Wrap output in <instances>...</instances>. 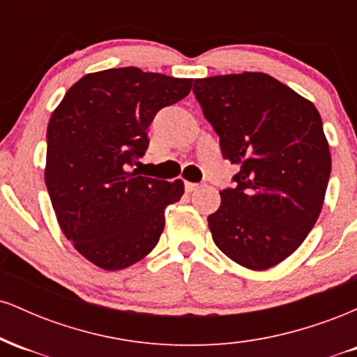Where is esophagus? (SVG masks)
<instances>
[{
    "label": "esophagus",
    "mask_w": 357,
    "mask_h": 357,
    "mask_svg": "<svg viewBox=\"0 0 357 357\" xmlns=\"http://www.w3.org/2000/svg\"><path fill=\"white\" fill-rule=\"evenodd\" d=\"M184 188H186V191H196V190H199V184H196V183H190V181H186L184 183Z\"/></svg>",
    "instance_id": "esophagus-1"
}]
</instances>
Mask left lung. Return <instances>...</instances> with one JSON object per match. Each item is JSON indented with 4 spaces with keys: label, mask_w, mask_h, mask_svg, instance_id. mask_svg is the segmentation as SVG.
Wrapping results in <instances>:
<instances>
[{
    "label": "left lung",
    "mask_w": 357,
    "mask_h": 357,
    "mask_svg": "<svg viewBox=\"0 0 357 357\" xmlns=\"http://www.w3.org/2000/svg\"><path fill=\"white\" fill-rule=\"evenodd\" d=\"M196 99L240 171L208 216L213 241L241 267L267 270L304 243L321 215L329 142L310 100L273 77L243 72L196 79Z\"/></svg>",
    "instance_id": "left-lung-1"
}]
</instances>
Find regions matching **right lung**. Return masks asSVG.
<instances>
[{"instance_id":"right-lung-1","label":"right lung","mask_w":357,"mask_h":357,"mask_svg":"<svg viewBox=\"0 0 357 357\" xmlns=\"http://www.w3.org/2000/svg\"><path fill=\"white\" fill-rule=\"evenodd\" d=\"M191 82L109 68L82 77L53 110L45 183L63 235L99 268H127L153 252L166 206L181 199V179L127 169L146 153L158 110L184 99Z\"/></svg>"}]
</instances>
